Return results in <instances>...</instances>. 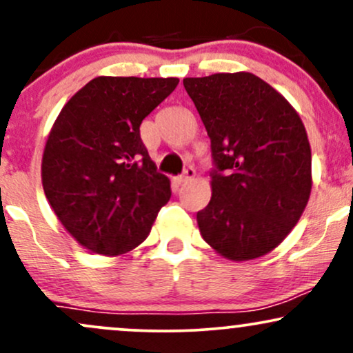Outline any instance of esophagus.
Here are the masks:
<instances>
[{"label": "esophagus", "mask_w": 353, "mask_h": 353, "mask_svg": "<svg viewBox=\"0 0 353 353\" xmlns=\"http://www.w3.org/2000/svg\"><path fill=\"white\" fill-rule=\"evenodd\" d=\"M194 176H196V171H194V168H188L184 171V174H182V176L177 181H179V182H188L190 179H194Z\"/></svg>", "instance_id": "34e87169"}]
</instances>
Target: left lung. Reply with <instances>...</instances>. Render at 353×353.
Returning <instances> with one entry per match:
<instances>
[{
    "mask_svg": "<svg viewBox=\"0 0 353 353\" xmlns=\"http://www.w3.org/2000/svg\"><path fill=\"white\" fill-rule=\"evenodd\" d=\"M210 139L216 171L197 212L201 236L234 262L269 254L302 217L312 190L305 125L277 89L252 72L184 78Z\"/></svg>",
    "mask_w": 353,
    "mask_h": 353,
    "instance_id": "8db88e82",
    "label": "left lung"
}]
</instances>
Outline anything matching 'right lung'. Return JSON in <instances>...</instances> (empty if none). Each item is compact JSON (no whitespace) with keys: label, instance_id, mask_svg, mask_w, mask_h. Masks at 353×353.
<instances>
[{"label":"right lung","instance_id":"right-lung-1","mask_svg":"<svg viewBox=\"0 0 353 353\" xmlns=\"http://www.w3.org/2000/svg\"><path fill=\"white\" fill-rule=\"evenodd\" d=\"M177 78L98 76L64 104L41 161L44 196L78 244L117 257L151 232L171 197L139 125L176 89Z\"/></svg>","mask_w":353,"mask_h":353}]
</instances>
